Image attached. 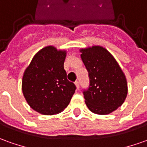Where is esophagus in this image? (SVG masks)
Wrapping results in <instances>:
<instances>
[{
  "label": "esophagus",
  "instance_id": "1",
  "mask_svg": "<svg viewBox=\"0 0 147 147\" xmlns=\"http://www.w3.org/2000/svg\"><path fill=\"white\" fill-rule=\"evenodd\" d=\"M75 84H76V88H77V89H79V88H80V83H79V81L75 82Z\"/></svg>",
  "mask_w": 147,
  "mask_h": 147
}]
</instances>
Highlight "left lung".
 <instances>
[{
  "mask_svg": "<svg viewBox=\"0 0 147 147\" xmlns=\"http://www.w3.org/2000/svg\"><path fill=\"white\" fill-rule=\"evenodd\" d=\"M88 71L90 85L84 92L87 107L93 113L107 115L121 106L128 93L126 77L115 58L101 46L80 49Z\"/></svg>",
  "mask_w": 147,
  "mask_h": 147,
  "instance_id": "1",
  "label": "left lung"
}]
</instances>
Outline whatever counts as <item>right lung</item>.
<instances>
[{"instance_id":"obj_1","label":"right lung","mask_w":147,"mask_h":147,"mask_svg":"<svg viewBox=\"0 0 147 147\" xmlns=\"http://www.w3.org/2000/svg\"><path fill=\"white\" fill-rule=\"evenodd\" d=\"M66 50L41 49L24 71L22 89L30 107L43 115H55L68 105L76 86L67 79Z\"/></svg>"}]
</instances>
